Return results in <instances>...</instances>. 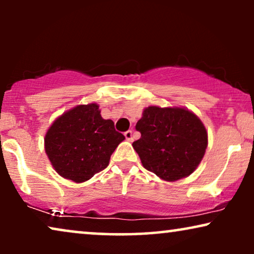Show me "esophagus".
<instances>
[{"instance_id": "34e87169", "label": "esophagus", "mask_w": 254, "mask_h": 254, "mask_svg": "<svg viewBox=\"0 0 254 254\" xmlns=\"http://www.w3.org/2000/svg\"><path fill=\"white\" fill-rule=\"evenodd\" d=\"M125 137H126L128 141H131V140H133V131H131V130H127V131H125Z\"/></svg>"}]
</instances>
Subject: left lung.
Instances as JSON below:
<instances>
[{"label":"left lung","mask_w":254,"mask_h":254,"mask_svg":"<svg viewBox=\"0 0 254 254\" xmlns=\"http://www.w3.org/2000/svg\"><path fill=\"white\" fill-rule=\"evenodd\" d=\"M135 128L141 137L133 148L142 165L165 182L189 177L206 152V127L185 107L149 106Z\"/></svg>","instance_id":"8db88e82"}]
</instances>
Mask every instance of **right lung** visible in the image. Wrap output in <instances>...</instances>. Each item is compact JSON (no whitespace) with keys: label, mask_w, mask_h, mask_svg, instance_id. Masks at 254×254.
<instances>
[{"label":"right lung","mask_w":254,"mask_h":254,"mask_svg":"<svg viewBox=\"0 0 254 254\" xmlns=\"http://www.w3.org/2000/svg\"><path fill=\"white\" fill-rule=\"evenodd\" d=\"M125 136L96 103L77 105L54 120L45 135V151L62 178L83 183L109 165Z\"/></svg>","instance_id":"1"}]
</instances>
